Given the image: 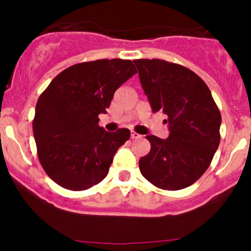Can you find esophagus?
<instances>
[{
    "instance_id": "obj_1",
    "label": "esophagus",
    "mask_w": 251,
    "mask_h": 251,
    "mask_svg": "<svg viewBox=\"0 0 251 251\" xmlns=\"http://www.w3.org/2000/svg\"><path fill=\"white\" fill-rule=\"evenodd\" d=\"M131 138H132V139H140V138H142V135H140L139 133H137V132L132 131L131 132Z\"/></svg>"
}]
</instances>
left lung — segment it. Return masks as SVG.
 Segmentation results:
<instances>
[{
  "mask_svg": "<svg viewBox=\"0 0 251 251\" xmlns=\"http://www.w3.org/2000/svg\"><path fill=\"white\" fill-rule=\"evenodd\" d=\"M143 89L152 111L168 116L170 135H146L151 150L140 158L144 177L157 188L180 190L208 170L221 142V112L206 83L178 63L138 59Z\"/></svg>",
  "mask_w": 251,
  "mask_h": 251,
  "instance_id": "left-lung-1",
  "label": "left lung"
}]
</instances>
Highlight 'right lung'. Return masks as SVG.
Listing matches in <instances>:
<instances>
[{"instance_id": "add662e5", "label": "right lung", "mask_w": 251, "mask_h": 251, "mask_svg": "<svg viewBox=\"0 0 251 251\" xmlns=\"http://www.w3.org/2000/svg\"><path fill=\"white\" fill-rule=\"evenodd\" d=\"M137 73L131 60L101 59L66 68L36 102L33 120L37 157L51 180L72 191L97 185L108 174L129 129L98 125L114 92Z\"/></svg>"}]
</instances>
